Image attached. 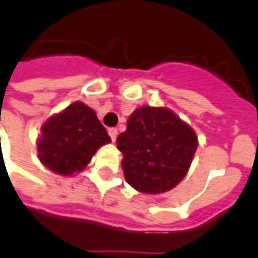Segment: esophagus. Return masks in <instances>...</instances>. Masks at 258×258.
<instances>
[{
	"label": "esophagus",
	"instance_id": "esophagus-1",
	"mask_svg": "<svg viewBox=\"0 0 258 258\" xmlns=\"http://www.w3.org/2000/svg\"><path fill=\"white\" fill-rule=\"evenodd\" d=\"M109 135H110V138H112L113 142H116V138H117L118 131L116 128H110L109 130Z\"/></svg>",
	"mask_w": 258,
	"mask_h": 258
}]
</instances>
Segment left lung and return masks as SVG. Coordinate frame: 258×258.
<instances>
[{"label": "left lung", "instance_id": "obj_1", "mask_svg": "<svg viewBox=\"0 0 258 258\" xmlns=\"http://www.w3.org/2000/svg\"><path fill=\"white\" fill-rule=\"evenodd\" d=\"M198 144L195 130L168 107H138L117 138L124 178L142 194L168 192L188 174Z\"/></svg>", "mask_w": 258, "mask_h": 258}]
</instances>
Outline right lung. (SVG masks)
<instances>
[{
  "label": "right lung",
  "instance_id": "right-lung-1",
  "mask_svg": "<svg viewBox=\"0 0 258 258\" xmlns=\"http://www.w3.org/2000/svg\"><path fill=\"white\" fill-rule=\"evenodd\" d=\"M112 142L96 113L81 101L48 117L37 140L41 164L62 177L81 173L101 146Z\"/></svg>",
  "mask_w": 258,
  "mask_h": 258
}]
</instances>
